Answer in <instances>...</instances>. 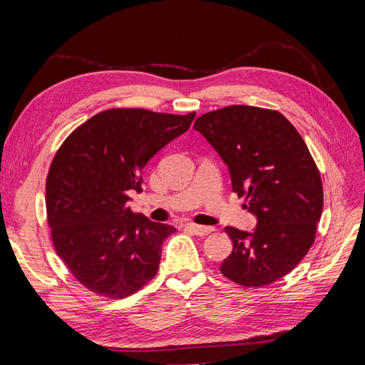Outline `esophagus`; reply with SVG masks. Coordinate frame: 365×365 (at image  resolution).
<instances>
[{
  "instance_id": "34e87169",
  "label": "esophagus",
  "mask_w": 365,
  "mask_h": 365,
  "mask_svg": "<svg viewBox=\"0 0 365 365\" xmlns=\"http://www.w3.org/2000/svg\"><path fill=\"white\" fill-rule=\"evenodd\" d=\"M185 228L192 231L196 236H207L215 230L213 227H204V225H196V224H185Z\"/></svg>"
}]
</instances>
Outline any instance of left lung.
<instances>
[{"instance_id":"8db88e82","label":"left lung","mask_w":365,"mask_h":365,"mask_svg":"<svg viewBox=\"0 0 365 365\" xmlns=\"http://www.w3.org/2000/svg\"><path fill=\"white\" fill-rule=\"evenodd\" d=\"M193 128L227 164L233 192L257 217L252 233L225 227L233 251L220 272L247 288L282 279L312 247L323 212L322 178L304 140L280 113L245 105L207 113Z\"/></svg>"}]
</instances>
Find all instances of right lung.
Listing matches in <instances>:
<instances>
[{"label": "right lung", "instance_id": "1", "mask_svg": "<svg viewBox=\"0 0 365 365\" xmlns=\"http://www.w3.org/2000/svg\"><path fill=\"white\" fill-rule=\"evenodd\" d=\"M195 113L108 109L73 130L50 165L47 219L58 256L85 288L125 298L158 271L163 242L176 228L128 207L143 169L190 128Z\"/></svg>", "mask_w": 365, "mask_h": 365}]
</instances>
